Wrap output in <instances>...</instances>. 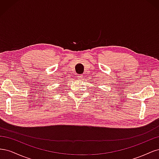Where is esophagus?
Listing matches in <instances>:
<instances>
[{
  "label": "esophagus",
  "mask_w": 159,
  "mask_h": 159,
  "mask_svg": "<svg viewBox=\"0 0 159 159\" xmlns=\"http://www.w3.org/2000/svg\"><path fill=\"white\" fill-rule=\"evenodd\" d=\"M78 79L80 80H84V78L83 75H78Z\"/></svg>",
  "instance_id": "obj_1"
}]
</instances>
